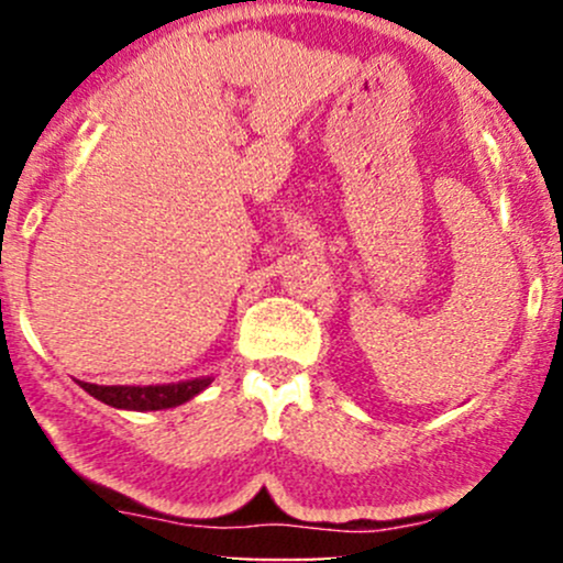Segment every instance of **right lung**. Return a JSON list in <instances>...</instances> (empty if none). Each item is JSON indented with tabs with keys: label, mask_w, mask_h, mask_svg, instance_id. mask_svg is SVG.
Instances as JSON below:
<instances>
[{
	"label": "right lung",
	"mask_w": 563,
	"mask_h": 563,
	"mask_svg": "<svg viewBox=\"0 0 563 563\" xmlns=\"http://www.w3.org/2000/svg\"><path fill=\"white\" fill-rule=\"evenodd\" d=\"M209 384L211 378H196L164 386H95L79 380L81 389L92 394L95 399L111 407H124V410H166V407H177L196 397L198 391H203Z\"/></svg>",
	"instance_id": "right-lung-1"
}]
</instances>
